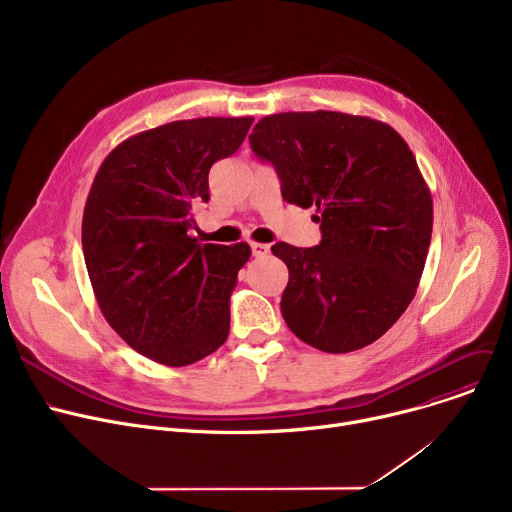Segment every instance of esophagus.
Listing matches in <instances>:
<instances>
[{
	"label": "esophagus",
	"mask_w": 512,
	"mask_h": 512,
	"mask_svg": "<svg viewBox=\"0 0 512 512\" xmlns=\"http://www.w3.org/2000/svg\"><path fill=\"white\" fill-rule=\"evenodd\" d=\"M251 251L255 257H265L270 253V245H263V242H251Z\"/></svg>",
	"instance_id": "esophagus-1"
}]
</instances>
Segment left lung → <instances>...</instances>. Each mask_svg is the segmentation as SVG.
<instances>
[{
    "label": "left lung",
    "instance_id": "left-lung-1",
    "mask_svg": "<svg viewBox=\"0 0 512 512\" xmlns=\"http://www.w3.org/2000/svg\"><path fill=\"white\" fill-rule=\"evenodd\" d=\"M249 141L284 201L319 213L317 247H272L288 267L286 326L324 353L375 342L413 301L432 240V193L413 151L386 122L326 110L265 116Z\"/></svg>",
    "mask_w": 512,
    "mask_h": 512
}]
</instances>
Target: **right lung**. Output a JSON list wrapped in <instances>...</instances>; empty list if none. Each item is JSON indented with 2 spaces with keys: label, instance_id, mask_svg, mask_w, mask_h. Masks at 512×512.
Wrapping results in <instances>:
<instances>
[{
  "label": "right lung",
  "instance_id": "1",
  "mask_svg": "<svg viewBox=\"0 0 512 512\" xmlns=\"http://www.w3.org/2000/svg\"><path fill=\"white\" fill-rule=\"evenodd\" d=\"M253 118L176 120L103 159L83 213V253L107 324L147 359L182 367L226 342L230 294L251 257L188 234L209 199V170L245 141Z\"/></svg>",
  "mask_w": 512,
  "mask_h": 512
}]
</instances>
